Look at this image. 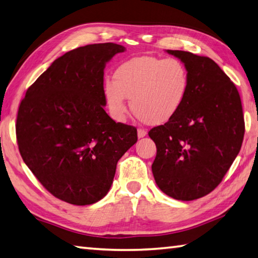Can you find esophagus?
<instances>
[{
    "label": "esophagus",
    "instance_id": "esophagus-1",
    "mask_svg": "<svg viewBox=\"0 0 258 258\" xmlns=\"http://www.w3.org/2000/svg\"><path fill=\"white\" fill-rule=\"evenodd\" d=\"M145 135H146V131H145V130H143V128H138V136H139V139L144 138Z\"/></svg>",
    "mask_w": 258,
    "mask_h": 258
}]
</instances>
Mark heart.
<instances>
[{"label":"heart","instance_id":"1","mask_svg":"<svg viewBox=\"0 0 258 258\" xmlns=\"http://www.w3.org/2000/svg\"><path fill=\"white\" fill-rule=\"evenodd\" d=\"M190 86L188 69L175 58L143 55L130 59L104 84V98L112 117L122 122L127 113L126 98L141 122L162 125L179 113Z\"/></svg>","mask_w":258,"mask_h":258}]
</instances>
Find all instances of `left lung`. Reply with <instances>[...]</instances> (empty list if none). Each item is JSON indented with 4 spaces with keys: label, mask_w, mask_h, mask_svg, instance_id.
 Wrapping results in <instances>:
<instances>
[{
    "label": "left lung",
    "mask_w": 258,
    "mask_h": 258,
    "mask_svg": "<svg viewBox=\"0 0 258 258\" xmlns=\"http://www.w3.org/2000/svg\"><path fill=\"white\" fill-rule=\"evenodd\" d=\"M166 52L184 63L190 86L179 113L149 132L156 145L152 172L165 195L190 201L210 194L239 153L243 107L236 86L213 59Z\"/></svg>",
    "instance_id": "8db88e82"
}]
</instances>
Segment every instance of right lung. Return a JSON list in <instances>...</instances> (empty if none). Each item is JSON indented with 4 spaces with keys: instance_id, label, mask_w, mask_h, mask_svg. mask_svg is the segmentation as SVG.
<instances>
[{
    "instance_id": "1",
    "label": "right lung",
    "mask_w": 258,
    "mask_h": 258,
    "mask_svg": "<svg viewBox=\"0 0 258 258\" xmlns=\"http://www.w3.org/2000/svg\"><path fill=\"white\" fill-rule=\"evenodd\" d=\"M125 50L107 42L66 52L30 86L20 104V154L40 183L68 204L103 199L118 160L138 141L135 127L116 123L104 109V69Z\"/></svg>"
}]
</instances>
